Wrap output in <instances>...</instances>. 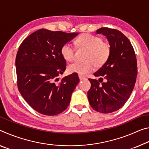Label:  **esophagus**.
I'll use <instances>...</instances> for the list:
<instances>
[{"instance_id":"obj_1","label":"esophagus","mask_w":149,"mask_h":149,"mask_svg":"<svg viewBox=\"0 0 149 149\" xmlns=\"http://www.w3.org/2000/svg\"><path fill=\"white\" fill-rule=\"evenodd\" d=\"M79 79L81 80H85V79H86V77H85L84 76H82V75H79Z\"/></svg>"}]
</instances>
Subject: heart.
<instances>
[{"mask_svg":"<svg viewBox=\"0 0 149 149\" xmlns=\"http://www.w3.org/2000/svg\"><path fill=\"white\" fill-rule=\"evenodd\" d=\"M79 48L87 50L85 60L86 62H76L69 65L70 73L86 75L94 69L95 65L100 68L107 62L111 54V46L107 41H103L101 37L85 34L76 40ZM62 57L67 62H72L75 58V49L70 43H65L61 48Z\"/></svg>","mask_w":149,"mask_h":149,"instance_id":"1","label":"heart"}]
</instances>
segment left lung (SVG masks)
I'll use <instances>...</instances> for the list:
<instances>
[{
  "mask_svg": "<svg viewBox=\"0 0 149 149\" xmlns=\"http://www.w3.org/2000/svg\"><path fill=\"white\" fill-rule=\"evenodd\" d=\"M96 33L107 37L111 54L107 62L93 74L100 79H89L91 88L87 97L96 111L109 113L119 109L129 100L136 82L137 63L133 46L121 32L105 27Z\"/></svg>",
  "mask_w": 149,
  "mask_h": 149,
  "instance_id": "1",
  "label": "left lung"
}]
</instances>
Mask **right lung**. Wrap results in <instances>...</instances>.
Segmentation results:
<instances>
[{"instance_id":"add662e5","label":"right lung","mask_w":149,"mask_h":149,"mask_svg":"<svg viewBox=\"0 0 149 149\" xmlns=\"http://www.w3.org/2000/svg\"><path fill=\"white\" fill-rule=\"evenodd\" d=\"M77 34L42 28L20 45L16 57L18 89L28 104L39 113L56 115L70 104L79 79L74 73L59 79L66 69L61 48Z\"/></svg>"}]
</instances>
